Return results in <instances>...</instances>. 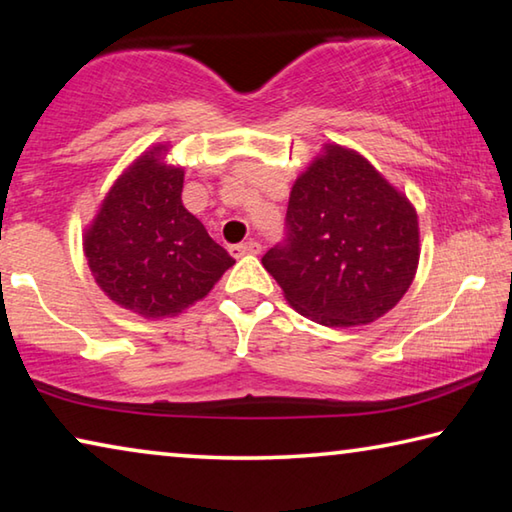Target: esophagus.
I'll return each mask as SVG.
<instances>
[{
    "instance_id": "1",
    "label": "esophagus",
    "mask_w": 512,
    "mask_h": 512,
    "mask_svg": "<svg viewBox=\"0 0 512 512\" xmlns=\"http://www.w3.org/2000/svg\"><path fill=\"white\" fill-rule=\"evenodd\" d=\"M230 253L235 257H244V255H259L262 253V244L255 239L244 241V244H237V246H230Z\"/></svg>"
}]
</instances>
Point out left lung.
Listing matches in <instances>:
<instances>
[{
    "instance_id": "8db88e82",
    "label": "left lung",
    "mask_w": 512,
    "mask_h": 512,
    "mask_svg": "<svg viewBox=\"0 0 512 512\" xmlns=\"http://www.w3.org/2000/svg\"><path fill=\"white\" fill-rule=\"evenodd\" d=\"M284 225L262 264L318 325H368L411 287L418 214L359 153L327 144L293 185Z\"/></svg>"
}]
</instances>
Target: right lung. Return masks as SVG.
<instances>
[{
  "label": "right lung",
  "instance_id": "add662e5",
  "mask_svg": "<svg viewBox=\"0 0 512 512\" xmlns=\"http://www.w3.org/2000/svg\"><path fill=\"white\" fill-rule=\"evenodd\" d=\"M160 153L155 146L112 185L83 244L103 293L144 318L180 314L235 264L185 210V171Z\"/></svg>",
  "mask_w": 512,
  "mask_h": 512
}]
</instances>
